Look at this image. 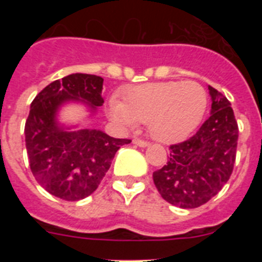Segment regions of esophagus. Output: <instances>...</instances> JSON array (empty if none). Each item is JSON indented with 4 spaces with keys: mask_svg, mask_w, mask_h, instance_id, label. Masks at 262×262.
Returning <instances> with one entry per match:
<instances>
[{
    "mask_svg": "<svg viewBox=\"0 0 262 262\" xmlns=\"http://www.w3.org/2000/svg\"><path fill=\"white\" fill-rule=\"evenodd\" d=\"M134 144L144 148V147H148V145H149V143L145 142V140H140V139H134Z\"/></svg>",
    "mask_w": 262,
    "mask_h": 262,
    "instance_id": "34e87169",
    "label": "esophagus"
}]
</instances>
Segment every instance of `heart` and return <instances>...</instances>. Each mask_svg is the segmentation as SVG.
Here are the masks:
<instances>
[{"label":"heart","mask_w":262,"mask_h":262,"mask_svg":"<svg viewBox=\"0 0 262 262\" xmlns=\"http://www.w3.org/2000/svg\"><path fill=\"white\" fill-rule=\"evenodd\" d=\"M123 101H108V114L127 127L148 123L156 140L180 142L196 127L207 107V93L195 81H161L136 85L123 92Z\"/></svg>","instance_id":"obj_1"}]
</instances>
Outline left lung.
Returning a JSON list of instances; mask_svg holds the SVG:
<instances>
[{
    "label": "left lung",
    "mask_w": 262,
    "mask_h": 262,
    "mask_svg": "<svg viewBox=\"0 0 262 262\" xmlns=\"http://www.w3.org/2000/svg\"><path fill=\"white\" fill-rule=\"evenodd\" d=\"M211 111L194 136L170 145L168 161L154 172L166 202L195 209L222 190L233 170L239 128L230 101L209 85Z\"/></svg>",
    "instance_id": "obj_1"
}]
</instances>
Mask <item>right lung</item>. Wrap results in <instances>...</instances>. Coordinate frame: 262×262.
Segmentation results:
<instances>
[{
    "label": "right lung",
    "mask_w": 262,
    "mask_h": 262,
    "mask_svg": "<svg viewBox=\"0 0 262 262\" xmlns=\"http://www.w3.org/2000/svg\"><path fill=\"white\" fill-rule=\"evenodd\" d=\"M103 78L86 73L56 80L34 98L25 126L30 168L41 187L66 201L84 200L96 191L115 154L128 139L101 129L78 128L59 122L68 103H81L90 117L103 105Z\"/></svg>",
    "instance_id": "add662e5"
}]
</instances>
